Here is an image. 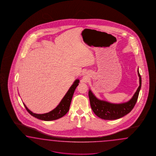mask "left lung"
<instances>
[{
	"mask_svg": "<svg viewBox=\"0 0 156 156\" xmlns=\"http://www.w3.org/2000/svg\"><path fill=\"white\" fill-rule=\"evenodd\" d=\"M140 86L132 99L122 104H112L107 101L98 99L91 90L89 91V97L92 110L95 114L101 119L114 120L121 118L129 113L137 102L138 95L141 87V77L138 69Z\"/></svg>",
	"mask_w": 156,
	"mask_h": 156,
	"instance_id": "obj_1",
	"label": "left lung"
}]
</instances>
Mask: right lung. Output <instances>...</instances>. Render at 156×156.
<instances>
[{"instance_id": "add662e5", "label": "right lung", "mask_w": 156, "mask_h": 156, "mask_svg": "<svg viewBox=\"0 0 156 156\" xmlns=\"http://www.w3.org/2000/svg\"><path fill=\"white\" fill-rule=\"evenodd\" d=\"M79 83H80V80H76L74 82L73 84L71 85L70 89L67 91V92L66 93L64 97L62 98L59 105L55 109L48 113L44 114L34 113L26 107V106L24 104H23L24 106L28 113L35 118H38L43 121H46L58 119L64 116L69 110L70 106L71 104V99L73 98L76 87L78 86V85H79Z\"/></svg>"}]
</instances>
